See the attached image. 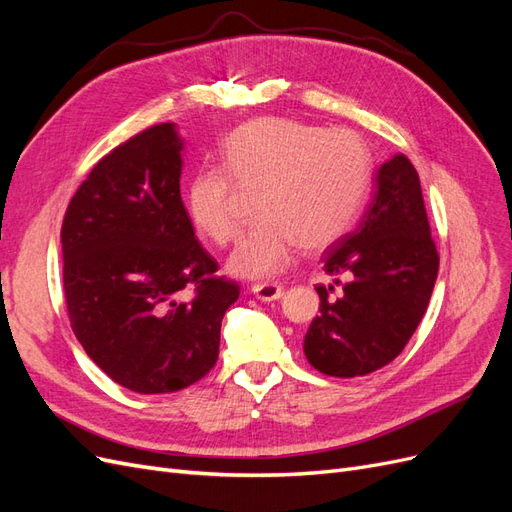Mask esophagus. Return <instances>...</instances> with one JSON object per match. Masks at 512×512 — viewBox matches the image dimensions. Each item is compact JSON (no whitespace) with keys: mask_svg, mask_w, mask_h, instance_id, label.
Instances as JSON below:
<instances>
[{"mask_svg":"<svg viewBox=\"0 0 512 512\" xmlns=\"http://www.w3.org/2000/svg\"><path fill=\"white\" fill-rule=\"evenodd\" d=\"M252 292L260 301H277L284 297V286L277 282H262V284H254Z\"/></svg>","mask_w":512,"mask_h":512,"instance_id":"34e87169","label":"esophagus"}]
</instances>
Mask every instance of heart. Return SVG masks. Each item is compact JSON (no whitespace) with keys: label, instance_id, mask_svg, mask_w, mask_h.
I'll return each instance as SVG.
<instances>
[{"label":"heart","instance_id":"heart-1","mask_svg":"<svg viewBox=\"0 0 512 512\" xmlns=\"http://www.w3.org/2000/svg\"><path fill=\"white\" fill-rule=\"evenodd\" d=\"M225 168L198 170L188 185L194 226L218 245L237 241L247 220L245 194L258 196L262 222L232 254L230 271L262 280L290 267L299 247L327 250L359 215L371 156L352 130L262 117L226 138Z\"/></svg>","mask_w":512,"mask_h":512}]
</instances>
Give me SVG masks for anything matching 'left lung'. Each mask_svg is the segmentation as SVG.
Segmentation results:
<instances>
[{"label":"left lung","instance_id":"1","mask_svg":"<svg viewBox=\"0 0 512 512\" xmlns=\"http://www.w3.org/2000/svg\"><path fill=\"white\" fill-rule=\"evenodd\" d=\"M438 267L421 181L397 153L376 170L359 226L324 254L333 284L316 286L320 314L303 342L309 365L335 378L389 365L421 324ZM335 285L343 286L337 300L330 297Z\"/></svg>","mask_w":512,"mask_h":512}]
</instances>
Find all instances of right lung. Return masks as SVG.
Listing matches in <instances>:
<instances>
[{
    "instance_id": "right-lung-1",
    "label": "right lung",
    "mask_w": 512,
    "mask_h": 512,
    "mask_svg": "<svg viewBox=\"0 0 512 512\" xmlns=\"http://www.w3.org/2000/svg\"><path fill=\"white\" fill-rule=\"evenodd\" d=\"M175 123H158L91 168L61 224L72 331L108 378L143 395L175 393L218 361L239 284L218 277L183 207ZM183 289L193 290L181 302Z\"/></svg>"
}]
</instances>
